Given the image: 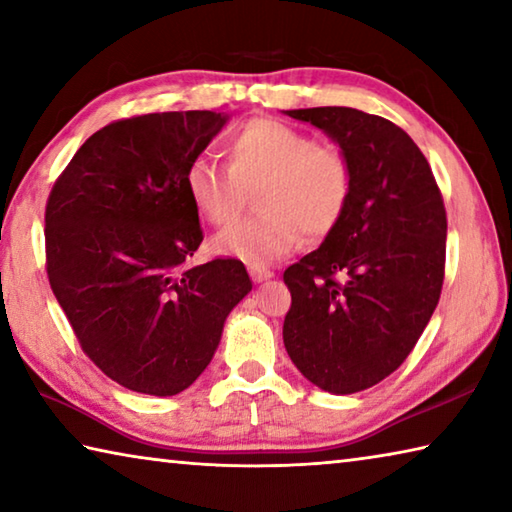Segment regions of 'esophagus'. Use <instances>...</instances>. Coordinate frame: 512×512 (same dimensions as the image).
I'll return each instance as SVG.
<instances>
[{
  "instance_id": "obj_1",
  "label": "esophagus",
  "mask_w": 512,
  "mask_h": 512,
  "mask_svg": "<svg viewBox=\"0 0 512 512\" xmlns=\"http://www.w3.org/2000/svg\"><path fill=\"white\" fill-rule=\"evenodd\" d=\"M248 273L255 282H264V280H268V277H273V271L266 266H248Z\"/></svg>"
}]
</instances>
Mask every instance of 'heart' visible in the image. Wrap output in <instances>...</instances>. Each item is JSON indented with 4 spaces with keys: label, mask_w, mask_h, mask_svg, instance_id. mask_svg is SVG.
<instances>
[{
    "label": "heart",
    "mask_w": 512,
    "mask_h": 512,
    "mask_svg": "<svg viewBox=\"0 0 512 512\" xmlns=\"http://www.w3.org/2000/svg\"><path fill=\"white\" fill-rule=\"evenodd\" d=\"M228 164L205 155L187 164L185 192L207 223H232L246 201V189H257L262 214L239 221L216 235L219 255L250 266L287 257L305 232L325 237L348 210L352 171L343 151L277 119H250L232 128L223 142Z\"/></svg>",
    "instance_id": "1"
}]
</instances>
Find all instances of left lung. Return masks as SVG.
Segmentation results:
<instances>
[{"mask_svg":"<svg viewBox=\"0 0 512 512\" xmlns=\"http://www.w3.org/2000/svg\"><path fill=\"white\" fill-rule=\"evenodd\" d=\"M287 115L341 146L352 194L320 248L284 271V348L311 384L359 393L402 366L438 305L443 194L418 144L393 121L341 106Z\"/></svg>","mask_w":512,"mask_h":512,"instance_id":"8db88e82","label":"left lung"}]
</instances>
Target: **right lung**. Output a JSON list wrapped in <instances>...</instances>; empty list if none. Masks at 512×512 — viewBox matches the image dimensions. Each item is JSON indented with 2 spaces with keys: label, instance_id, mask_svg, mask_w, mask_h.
<instances>
[{
  "label": "right lung",
  "instance_id": "obj_1",
  "mask_svg": "<svg viewBox=\"0 0 512 512\" xmlns=\"http://www.w3.org/2000/svg\"><path fill=\"white\" fill-rule=\"evenodd\" d=\"M228 115L153 112L85 140L45 210L47 275L83 352L128 391L176 395L253 289L239 259L187 266L203 241L185 169Z\"/></svg>",
  "mask_w": 512,
  "mask_h": 512
}]
</instances>
